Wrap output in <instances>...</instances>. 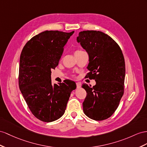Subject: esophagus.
<instances>
[{"label":"esophagus","mask_w":147,"mask_h":147,"mask_svg":"<svg viewBox=\"0 0 147 147\" xmlns=\"http://www.w3.org/2000/svg\"><path fill=\"white\" fill-rule=\"evenodd\" d=\"M76 86H77V88H80L81 86V83L80 82H76Z\"/></svg>","instance_id":"esophagus-1"}]
</instances>
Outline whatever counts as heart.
I'll return each instance as SVG.
<instances>
[{
    "mask_svg": "<svg viewBox=\"0 0 147 147\" xmlns=\"http://www.w3.org/2000/svg\"><path fill=\"white\" fill-rule=\"evenodd\" d=\"M80 52H81V51H76V52H75V54L78 53H80Z\"/></svg>",
    "mask_w": 147,
    "mask_h": 147,
    "instance_id": "1",
    "label": "heart"
}]
</instances>
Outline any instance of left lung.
<instances>
[{
	"instance_id": "1",
	"label": "left lung",
	"mask_w": 147,
	"mask_h": 147,
	"mask_svg": "<svg viewBox=\"0 0 147 147\" xmlns=\"http://www.w3.org/2000/svg\"><path fill=\"white\" fill-rule=\"evenodd\" d=\"M77 41L89 55L88 76L96 82L92 87L82 85L87 92L82 103L84 113L92 120L107 119L123 94L125 66L122 50L111 36L100 31L81 32Z\"/></svg>"
}]
</instances>
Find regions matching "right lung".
<instances>
[{"mask_svg": "<svg viewBox=\"0 0 147 147\" xmlns=\"http://www.w3.org/2000/svg\"><path fill=\"white\" fill-rule=\"evenodd\" d=\"M74 31H45L24 46L20 58L18 84L32 114L39 120L51 122L65 114L74 81L66 80L52 85L51 69L58 65L63 48Z\"/></svg>", "mask_w": 147, "mask_h": 147, "instance_id": "add662e5", "label": "right lung"}]
</instances>
